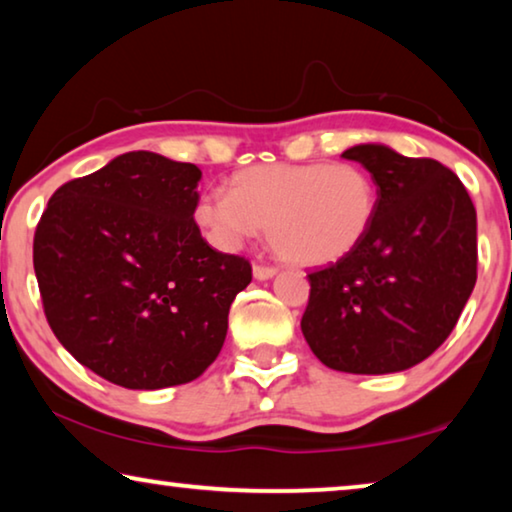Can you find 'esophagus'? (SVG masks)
<instances>
[{
    "label": "esophagus",
    "instance_id": "1",
    "mask_svg": "<svg viewBox=\"0 0 512 512\" xmlns=\"http://www.w3.org/2000/svg\"><path fill=\"white\" fill-rule=\"evenodd\" d=\"M278 273V269H273V266H264V264H255L253 266V276L257 280H269Z\"/></svg>",
    "mask_w": 512,
    "mask_h": 512
}]
</instances>
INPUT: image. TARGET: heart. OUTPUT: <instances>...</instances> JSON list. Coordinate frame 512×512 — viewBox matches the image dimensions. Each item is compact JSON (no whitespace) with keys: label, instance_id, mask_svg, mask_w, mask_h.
<instances>
[{"label":"heart","instance_id":"1","mask_svg":"<svg viewBox=\"0 0 512 512\" xmlns=\"http://www.w3.org/2000/svg\"><path fill=\"white\" fill-rule=\"evenodd\" d=\"M232 193H207L193 218L211 246L239 250L266 227L276 253L299 266L345 259L375 225L379 190L354 163H273L239 170Z\"/></svg>","mask_w":512,"mask_h":512}]
</instances>
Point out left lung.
Returning <instances> with one entry per match:
<instances>
[{
    "mask_svg": "<svg viewBox=\"0 0 512 512\" xmlns=\"http://www.w3.org/2000/svg\"><path fill=\"white\" fill-rule=\"evenodd\" d=\"M379 190L375 225L352 255L312 271L301 331L333 370L388 375L425 361L460 319L476 285L474 202L432 158L358 144Z\"/></svg>",
    "mask_w": 512,
    "mask_h": 512,
    "instance_id": "1",
    "label": "left lung"
}]
</instances>
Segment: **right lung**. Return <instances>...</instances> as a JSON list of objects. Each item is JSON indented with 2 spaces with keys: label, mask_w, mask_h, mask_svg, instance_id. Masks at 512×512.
Listing matches in <instances>:
<instances>
[{
  "label": "right lung",
  "mask_w": 512,
  "mask_h": 512,
  "mask_svg": "<svg viewBox=\"0 0 512 512\" xmlns=\"http://www.w3.org/2000/svg\"><path fill=\"white\" fill-rule=\"evenodd\" d=\"M200 167L128 151L55 190L34 271L57 340L112 384H188L223 349L230 305L253 280L195 225Z\"/></svg>",
  "instance_id": "1"
}]
</instances>
